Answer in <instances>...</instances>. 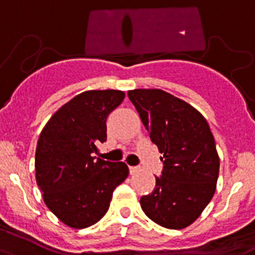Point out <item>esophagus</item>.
<instances>
[{
	"mask_svg": "<svg viewBox=\"0 0 255 255\" xmlns=\"http://www.w3.org/2000/svg\"><path fill=\"white\" fill-rule=\"evenodd\" d=\"M140 170H141V168L140 167H136V165H130V167H129L130 174L137 173V172H140Z\"/></svg>",
	"mask_w": 255,
	"mask_h": 255,
	"instance_id": "esophagus-1",
	"label": "esophagus"
}]
</instances>
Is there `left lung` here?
Listing matches in <instances>:
<instances>
[{"label": "left lung", "instance_id": "left-lung-1", "mask_svg": "<svg viewBox=\"0 0 255 255\" xmlns=\"http://www.w3.org/2000/svg\"><path fill=\"white\" fill-rule=\"evenodd\" d=\"M140 114L163 161L155 189L140 199L145 214L165 229L191 225L216 191L220 158L209 125L198 110L161 90H133Z\"/></svg>", "mask_w": 255, "mask_h": 255}]
</instances>
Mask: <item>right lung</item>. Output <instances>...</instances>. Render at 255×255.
Instances as JSON below:
<instances>
[{"instance_id":"right-lung-1","label":"right lung","mask_w":255,"mask_h":255,"mask_svg":"<svg viewBox=\"0 0 255 255\" xmlns=\"http://www.w3.org/2000/svg\"><path fill=\"white\" fill-rule=\"evenodd\" d=\"M125 92L86 91L57 110L39 134L35 180L48 209L73 229H86L108 212L113 191L128 176L123 161L96 158L106 141V118Z\"/></svg>"}]
</instances>
